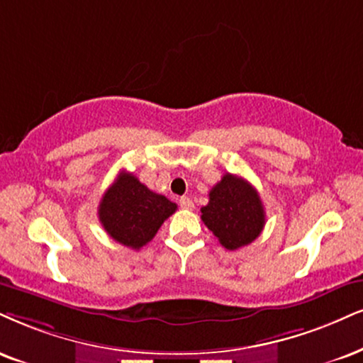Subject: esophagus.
Masks as SVG:
<instances>
[{"label": "esophagus", "instance_id": "obj_1", "mask_svg": "<svg viewBox=\"0 0 363 363\" xmlns=\"http://www.w3.org/2000/svg\"><path fill=\"white\" fill-rule=\"evenodd\" d=\"M180 207L191 210V208H194V200H190L189 196H182V199H180Z\"/></svg>", "mask_w": 363, "mask_h": 363}]
</instances>
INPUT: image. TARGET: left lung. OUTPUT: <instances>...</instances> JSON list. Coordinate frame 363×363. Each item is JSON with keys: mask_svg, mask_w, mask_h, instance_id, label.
<instances>
[{"mask_svg": "<svg viewBox=\"0 0 363 363\" xmlns=\"http://www.w3.org/2000/svg\"><path fill=\"white\" fill-rule=\"evenodd\" d=\"M202 220L218 242L229 250L256 240L266 223V213L257 190L244 178L225 173L210 190L202 207Z\"/></svg>", "mask_w": 363, "mask_h": 363, "instance_id": "8db88e82", "label": "left lung"}]
</instances>
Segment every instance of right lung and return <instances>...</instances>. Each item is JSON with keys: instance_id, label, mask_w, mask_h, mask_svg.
<instances>
[{"instance_id": "right-lung-1", "label": "right lung", "mask_w": 363, "mask_h": 363, "mask_svg": "<svg viewBox=\"0 0 363 363\" xmlns=\"http://www.w3.org/2000/svg\"><path fill=\"white\" fill-rule=\"evenodd\" d=\"M177 203L155 194L133 173L121 172L99 203V220L116 242L140 250L156 235Z\"/></svg>"}]
</instances>
